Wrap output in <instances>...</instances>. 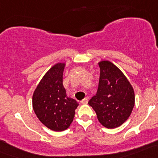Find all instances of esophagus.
Returning <instances> with one entry per match:
<instances>
[{
  "label": "esophagus",
  "instance_id": "34e87169",
  "mask_svg": "<svg viewBox=\"0 0 158 158\" xmlns=\"http://www.w3.org/2000/svg\"><path fill=\"white\" fill-rule=\"evenodd\" d=\"M88 99L87 98H85L83 99L82 101H81V103H82V104H86V103H88Z\"/></svg>",
  "mask_w": 158,
  "mask_h": 158
}]
</instances>
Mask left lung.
<instances>
[{"label": "left lung", "instance_id": "1", "mask_svg": "<svg viewBox=\"0 0 158 158\" xmlns=\"http://www.w3.org/2000/svg\"><path fill=\"white\" fill-rule=\"evenodd\" d=\"M100 73L98 89L88 102L99 122L112 129L124 124L135 104L133 86L120 69L109 60L98 63Z\"/></svg>", "mask_w": 158, "mask_h": 158}]
</instances>
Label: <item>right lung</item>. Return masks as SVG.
Listing matches in <instances>:
<instances>
[{"mask_svg": "<svg viewBox=\"0 0 158 158\" xmlns=\"http://www.w3.org/2000/svg\"><path fill=\"white\" fill-rule=\"evenodd\" d=\"M65 63H57L46 73L34 90L32 105L40 121L54 131H64L70 126L79 106L67 95L63 85Z\"/></svg>", "mask_w": 158, "mask_h": 158, "instance_id": "add662e5", "label": "right lung"}]
</instances>
